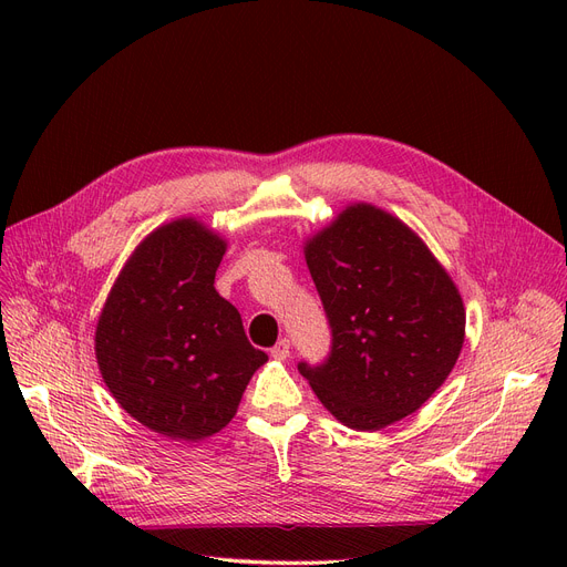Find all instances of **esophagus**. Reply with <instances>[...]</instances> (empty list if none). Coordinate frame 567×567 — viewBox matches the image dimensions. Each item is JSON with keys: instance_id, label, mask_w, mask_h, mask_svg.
I'll return each instance as SVG.
<instances>
[{"instance_id": "1", "label": "esophagus", "mask_w": 567, "mask_h": 567, "mask_svg": "<svg viewBox=\"0 0 567 567\" xmlns=\"http://www.w3.org/2000/svg\"><path fill=\"white\" fill-rule=\"evenodd\" d=\"M271 359H276V361H287L289 359V340H280L271 349Z\"/></svg>"}]
</instances>
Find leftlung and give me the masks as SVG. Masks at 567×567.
Returning a JSON list of instances; mask_svg holds the SVG:
<instances>
[{
  "instance_id": "1",
  "label": "left lung",
  "mask_w": 567,
  "mask_h": 567,
  "mask_svg": "<svg viewBox=\"0 0 567 567\" xmlns=\"http://www.w3.org/2000/svg\"><path fill=\"white\" fill-rule=\"evenodd\" d=\"M306 261L333 331L326 363L299 372L336 419L374 432L419 411L453 372L466 310L423 238L353 202L308 236Z\"/></svg>"
}]
</instances>
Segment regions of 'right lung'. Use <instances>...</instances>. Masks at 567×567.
<instances>
[{"label": "right lung", "mask_w": 567, "mask_h": 567, "mask_svg": "<svg viewBox=\"0 0 567 567\" xmlns=\"http://www.w3.org/2000/svg\"><path fill=\"white\" fill-rule=\"evenodd\" d=\"M227 238L197 218L146 234L99 315L94 351L112 398L174 441L220 432L268 361L238 310L216 291Z\"/></svg>", "instance_id": "add662e5"}]
</instances>
